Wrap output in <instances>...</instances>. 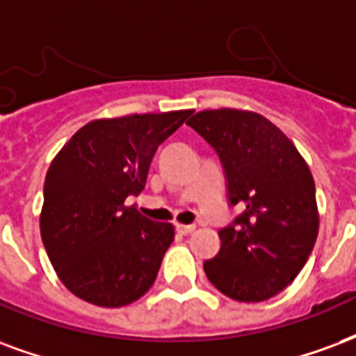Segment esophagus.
Here are the masks:
<instances>
[{
	"instance_id": "1",
	"label": "esophagus",
	"mask_w": 356,
	"mask_h": 356,
	"mask_svg": "<svg viewBox=\"0 0 356 356\" xmlns=\"http://www.w3.org/2000/svg\"><path fill=\"white\" fill-rule=\"evenodd\" d=\"M194 230H196V225H177V232L183 236H188Z\"/></svg>"
}]
</instances>
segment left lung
Here are the masks:
<instances>
[{
  "mask_svg": "<svg viewBox=\"0 0 356 356\" xmlns=\"http://www.w3.org/2000/svg\"><path fill=\"white\" fill-rule=\"evenodd\" d=\"M186 124L217 151L228 202L243 213L220 228L207 279L228 298L262 302L291 285L318 234L313 175L298 149L259 113L207 109Z\"/></svg>",
  "mask_w": 356,
  "mask_h": 356,
  "instance_id": "left-lung-1",
  "label": "left lung"
}]
</instances>
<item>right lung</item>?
<instances>
[{
	"mask_svg": "<svg viewBox=\"0 0 356 356\" xmlns=\"http://www.w3.org/2000/svg\"><path fill=\"white\" fill-rule=\"evenodd\" d=\"M191 113L92 120L52 160L41 238L60 281L84 302L122 307L154 283L175 230L124 202L143 191L156 149Z\"/></svg>",
	"mask_w": 356,
	"mask_h": 356,
	"instance_id": "add662e5",
	"label": "right lung"
}]
</instances>
